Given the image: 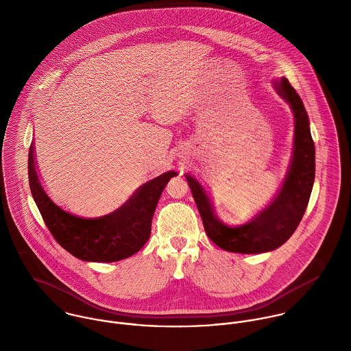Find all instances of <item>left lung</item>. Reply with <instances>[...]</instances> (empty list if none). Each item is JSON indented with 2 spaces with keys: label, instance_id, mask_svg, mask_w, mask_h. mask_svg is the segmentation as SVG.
Here are the masks:
<instances>
[{
  "label": "left lung",
  "instance_id": "obj_1",
  "mask_svg": "<svg viewBox=\"0 0 351 351\" xmlns=\"http://www.w3.org/2000/svg\"><path fill=\"white\" fill-rule=\"evenodd\" d=\"M276 92L287 101L295 116L292 158L281 189L273 201L241 226L221 221L200 182L185 174L200 212L208 238L220 249L241 254H261L282 246L296 231L306 209L315 181V145L309 119L300 96L282 77L273 80Z\"/></svg>",
  "mask_w": 351,
  "mask_h": 351
}]
</instances>
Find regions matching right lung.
<instances>
[{"label": "right lung", "instance_id": "1", "mask_svg": "<svg viewBox=\"0 0 351 351\" xmlns=\"http://www.w3.org/2000/svg\"><path fill=\"white\" fill-rule=\"evenodd\" d=\"M170 170L139 186L116 210L100 217L73 215L51 200L35 169L34 146L28 152V178L32 197L55 241L86 262H117L134 255L149 241L151 221L159 197L171 177Z\"/></svg>", "mask_w": 351, "mask_h": 351}]
</instances>
